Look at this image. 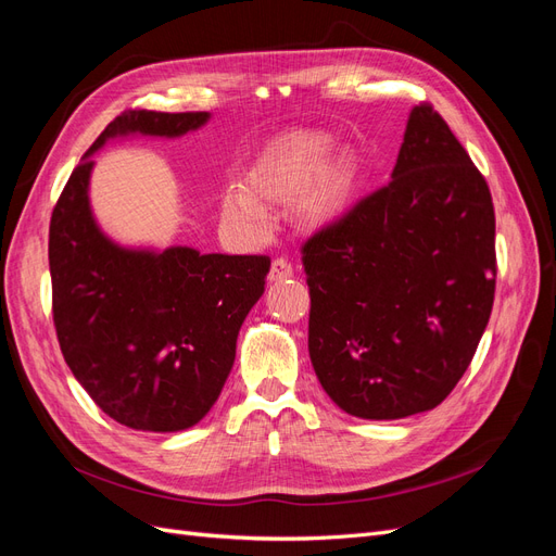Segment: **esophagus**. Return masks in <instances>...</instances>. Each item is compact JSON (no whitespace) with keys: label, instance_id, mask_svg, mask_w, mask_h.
<instances>
[{"label":"esophagus","instance_id":"esophagus-1","mask_svg":"<svg viewBox=\"0 0 556 556\" xmlns=\"http://www.w3.org/2000/svg\"><path fill=\"white\" fill-rule=\"evenodd\" d=\"M294 276V266L290 260L285 257H278L274 260L271 264V271H268V278H271V282H280V280H288Z\"/></svg>","mask_w":556,"mask_h":556}]
</instances>
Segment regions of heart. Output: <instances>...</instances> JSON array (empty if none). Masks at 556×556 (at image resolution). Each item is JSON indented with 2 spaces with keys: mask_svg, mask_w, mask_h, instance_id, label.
I'll list each match as a JSON object with an SVG mask.
<instances>
[{
  "mask_svg": "<svg viewBox=\"0 0 556 556\" xmlns=\"http://www.w3.org/2000/svg\"><path fill=\"white\" fill-rule=\"evenodd\" d=\"M331 155V141L323 134H299L280 143L260 169L252 174V188L266 199H301V213L313 225H327L341 217L357 190V166L348 157ZM223 213L233 223L255 229L268 225L264 201L245 188H229L223 197Z\"/></svg>",
  "mask_w": 556,
  "mask_h": 556,
  "instance_id": "heart-1",
  "label": "heart"
}]
</instances>
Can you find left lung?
Masks as SVG:
<instances>
[{"mask_svg":"<svg viewBox=\"0 0 556 556\" xmlns=\"http://www.w3.org/2000/svg\"><path fill=\"white\" fill-rule=\"evenodd\" d=\"M494 229L484 176L433 106H415L392 180L301 248L308 352L336 406L401 419L454 390L492 315Z\"/></svg>","mask_w":556,"mask_h":556,"instance_id":"obj_1","label":"left lung"}]
</instances>
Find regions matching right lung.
<instances>
[{
  "instance_id": "obj_1",
  "label": "right lung",
  "mask_w": 556,
  "mask_h": 556,
  "mask_svg": "<svg viewBox=\"0 0 556 556\" xmlns=\"http://www.w3.org/2000/svg\"><path fill=\"white\" fill-rule=\"evenodd\" d=\"M208 117L146 109L117 115L72 172L50 217L53 323L64 362L99 408L137 431H182L211 410L271 260L113 243L90 208L92 153L127 134L182 137Z\"/></svg>"
}]
</instances>
